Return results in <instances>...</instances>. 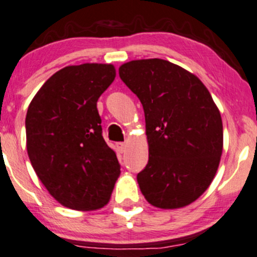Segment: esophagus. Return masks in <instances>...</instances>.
I'll return each mask as SVG.
<instances>
[{"instance_id": "34e87169", "label": "esophagus", "mask_w": 257, "mask_h": 257, "mask_svg": "<svg viewBox=\"0 0 257 257\" xmlns=\"http://www.w3.org/2000/svg\"><path fill=\"white\" fill-rule=\"evenodd\" d=\"M117 148H118V151L121 152V153H125L126 150H127V143H126V142L117 143Z\"/></svg>"}]
</instances>
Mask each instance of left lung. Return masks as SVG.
<instances>
[{"label":"left lung","mask_w":257,"mask_h":257,"mask_svg":"<svg viewBox=\"0 0 257 257\" xmlns=\"http://www.w3.org/2000/svg\"><path fill=\"white\" fill-rule=\"evenodd\" d=\"M118 74L142 103L148 163L137 174L152 206L178 209L213 181L223 151L219 109L201 79L162 59L123 63Z\"/></svg>","instance_id":"1"}]
</instances>
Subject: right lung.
Instances as JSON below:
<instances>
[{"instance_id": "right-lung-1", "label": "right lung", "mask_w": 257, "mask_h": 257, "mask_svg": "<svg viewBox=\"0 0 257 257\" xmlns=\"http://www.w3.org/2000/svg\"><path fill=\"white\" fill-rule=\"evenodd\" d=\"M111 63L63 67L30 101L27 152L39 180L67 208L94 211L107 205L120 176L116 152L101 135L96 101L114 82Z\"/></svg>"}]
</instances>
